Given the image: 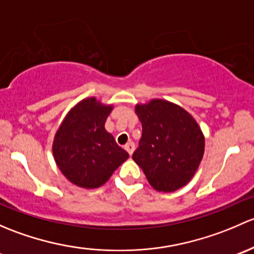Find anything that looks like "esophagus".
<instances>
[{
    "label": "esophagus",
    "mask_w": 254,
    "mask_h": 254,
    "mask_svg": "<svg viewBox=\"0 0 254 254\" xmlns=\"http://www.w3.org/2000/svg\"><path fill=\"white\" fill-rule=\"evenodd\" d=\"M125 149L127 150V153L129 154V155H132L133 151H134V143L133 142H128L126 145H125Z\"/></svg>",
    "instance_id": "esophagus-1"
}]
</instances>
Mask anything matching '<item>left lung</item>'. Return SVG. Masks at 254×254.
<instances>
[{
  "instance_id": "obj_1",
  "label": "left lung",
  "mask_w": 254,
  "mask_h": 254,
  "mask_svg": "<svg viewBox=\"0 0 254 254\" xmlns=\"http://www.w3.org/2000/svg\"><path fill=\"white\" fill-rule=\"evenodd\" d=\"M134 111L143 133L132 159L154 190H180L193 179L204 155L199 125L184 108L164 99L137 104Z\"/></svg>"
}]
</instances>
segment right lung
Instances as JSON below:
<instances>
[{
  "instance_id": "1",
  "label": "right lung",
  "mask_w": 254,
  "mask_h": 254,
  "mask_svg": "<svg viewBox=\"0 0 254 254\" xmlns=\"http://www.w3.org/2000/svg\"><path fill=\"white\" fill-rule=\"evenodd\" d=\"M112 109L114 104L90 96L75 104L62 120L55 133L52 154L70 184L87 190L101 187L129 156L105 129Z\"/></svg>"
}]
</instances>
